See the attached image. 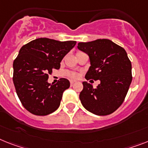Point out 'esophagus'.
<instances>
[{
  "instance_id": "34e87169",
  "label": "esophagus",
  "mask_w": 148,
  "mask_h": 148,
  "mask_svg": "<svg viewBox=\"0 0 148 148\" xmlns=\"http://www.w3.org/2000/svg\"><path fill=\"white\" fill-rule=\"evenodd\" d=\"M74 82H75V81H74V80H71V81H70V84H71V85H73V84H74Z\"/></svg>"
}]
</instances>
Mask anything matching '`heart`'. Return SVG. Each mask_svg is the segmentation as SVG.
I'll use <instances>...</instances> for the list:
<instances>
[{"label":"heart","instance_id":"b5f03b06","mask_svg":"<svg viewBox=\"0 0 148 148\" xmlns=\"http://www.w3.org/2000/svg\"><path fill=\"white\" fill-rule=\"evenodd\" d=\"M67 76L68 77L71 78V79H77V78L79 77V74L77 73V72H68V74H67Z\"/></svg>","mask_w":148,"mask_h":148}]
</instances>
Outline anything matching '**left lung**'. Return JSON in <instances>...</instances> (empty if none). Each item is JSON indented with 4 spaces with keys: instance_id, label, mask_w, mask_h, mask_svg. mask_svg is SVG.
<instances>
[{
    "instance_id": "8db88e82",
    "label": "left lung",
    "mask_w": 148,
    "mask_h": 148,
    "mask_svg": "<svg viewBox=\"0 0 148 148\" xmlns=\"http://www.w3.org/2000/svg\"><path fill=\"white\" fill-rule=\"evenodd\" d=\"M77 48L89 56L86 80H100L96 88L83 82L80 93L83 106L99 116L112 114L123 102L131 84L132 64L126 50L108 39L79 43Z\"/></svg>"
}]
</instances>
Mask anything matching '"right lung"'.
<instances>
[{"mask_svg":"<svg viewBox=\"0 0 148 148\" xmlns=\"http://www.w3.org/2000/svg\"><path fill=\"white\" fill-rule=\"evenodd\" d=\"M76 43L38 38L20 49L13 62V80L22 105L30 113L46 116L58 109L70 82L61 78L51 85L47 80L53 69H59L61 61Z\"/></svg>","mask_w":148,"mask_h":148,"instance_id":"add662e5","label":"right lung"}]
</instances>
